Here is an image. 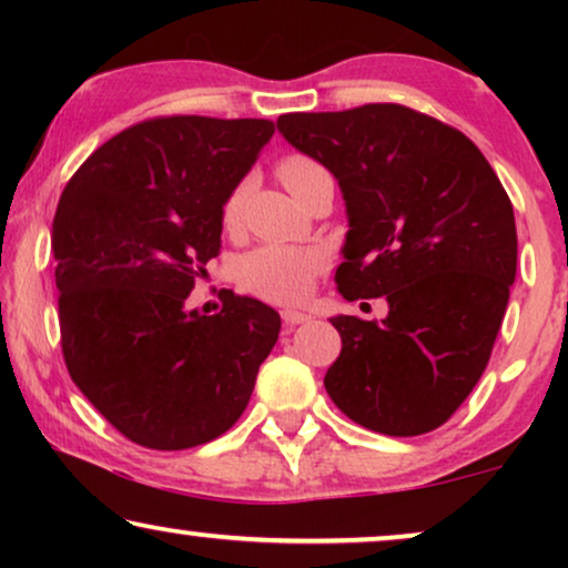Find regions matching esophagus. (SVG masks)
<instances>
[{"mask_svg":"<svg viewBox=\"0 0 568 568\" xmlns=\"http://www.w3.org/2000/svg\"><path fill=\"white\" fill-rule=\"evenodd\" d=\"M282 321H284V325H302V323L310 321V315L300 313V310H284Z\"/></svg>","mask_w":568,"mask_h":568,"instance_id":"esophagus-1","label":"esophagus"}]
</instances>
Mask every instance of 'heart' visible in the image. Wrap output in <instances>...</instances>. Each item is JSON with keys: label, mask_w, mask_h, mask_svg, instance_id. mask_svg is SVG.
<instances>
[{"label": "heart", "mask_w": 568, "mask_h": 568, "mask_svg": "<svg viewBox=\"0 0 568 568\" xmlns=\"http://www.w3.org/2000/svg\"><path fill=\"white\" fill-rule=\"evenodd\" d=\"M321 165L305 154H290L278 162L276 173L292 193L310 175L317 173ZM245 185H237L222 206V222L227 230H235L243 220ZM325 266V255L315 247H290V245H263L258 251L247 253L240 263V282L251 294L261 300L276 302V305H294L302 302L313 290L315 276Z\"/></svg>", "instance_id": "b5f03b06"}]
</instances>
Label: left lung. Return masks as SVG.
<instances>
[{
  "instance_id": "1",
  "label": "left lung",
  "mask_w": 568,
  "mask_h": 568,
  "mask_svg": "<svg viewBox=\"0 0 568 568\" xmlns=\"http://www.w3.org/2000/svg\"><path fill=\"white\" fill-rule=\"evenodd\" d=\"M286 142L325 165L346 201L338 292L387 300L385 321L336 315L331 400L364 429L416 437L484 375L517 274L511 201L463 131L398 103L286 113Z\"/></svg>"
}]
</instances>
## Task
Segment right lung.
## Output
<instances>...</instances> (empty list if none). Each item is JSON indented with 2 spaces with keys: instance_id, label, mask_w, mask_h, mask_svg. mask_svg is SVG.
<instances>
[{
  "instance_id": "1",
  "label": "right lung",
  "mask_w": 568,
  "mask_h": 568,
  "mask_svg": "<svg viewBox=\"0 0 568 568\" xmlns=\"http://www.w3.org/2000/svg\"><path fill=\"white\" fill-rule=\"evenodd\" d=\"M274 136L266 119L162 115L98 146L53 216L61 352L84 398L150 449L206 445L243 416L282 317L224 292L185 307L220 255L222 206Z\"/></svg>"
}]
</instances>
